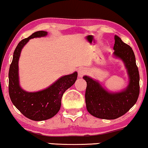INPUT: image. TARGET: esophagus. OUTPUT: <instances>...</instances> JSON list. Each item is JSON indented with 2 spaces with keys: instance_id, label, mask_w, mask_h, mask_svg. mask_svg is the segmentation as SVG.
<instances>
[{
  "instance_id": "1",
  "label": "esophagus",
  "mask_w": 148,
  "mask_h": 148,
  "mask_svg": "<svg viewBox=\"0 0 148 148\" xmlns=\"http://www.w3.org/2000/svg\"><path fill=\"white\" fill-rule=\"evenodd\" d=\"M87 73V69L86 68L82 67L80 69H79L78 70V75L79 77H82L84 75H86Z\"/></svg>"
}]
</instances>
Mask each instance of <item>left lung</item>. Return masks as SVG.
I'll list each match as a JSON object with an SVG mask.
<instances>
[{
  "mask_svg": "<svg viewBox=\"0 0 148 148\" xmlns=\"http://www.w3.org/2000/svg\"><path fill=\"white\" fill-rule=\"evenodd\" d=\"M113 56L121 60L127 69L129 84L120 92H111L90 77H83L87 82V110L96 118L116 119L128 112L136 103L139 94V75L132 48L114 36Z\"/></svg>",
  "mask_w": 148,
  "mask_h": 148,
  "instance_id": "1",
  "label": "left lung"
}]
</instances>
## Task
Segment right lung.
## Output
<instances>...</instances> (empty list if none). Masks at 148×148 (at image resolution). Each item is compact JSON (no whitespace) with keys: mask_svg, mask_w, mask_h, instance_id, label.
Instances as JSON below:
<instances>
[{"mask_svg":"<svg viewBox=\"0 0 148 148\" xmlns=\"http://www.w3.org/2000/svg\"><path fill=\"white\" fill-rule=\"evenodd\" d=\"M45 31L34 32L17 44L13 53L9 71V93L14 106L27 118L32 121H45L57 114L61 106V98L64 92L75 84L77 72L60 77L55 82L44 90L27 92L20 86L19 60L21 50L30 39L44 37Z\"/></svg>","mask_w":148,"mask_h":148,"instance_id":"right-lung-1","label":"right lung"}]
</instances>
